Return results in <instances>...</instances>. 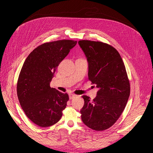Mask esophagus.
<instances>
[{
    "label": "esophagus",
    "mask_w": 153,
    "mask_h": 153,
    "mask_svg": "<svg viewBox=\"0 0 153 153\" xmlns=\"http://www.w3.org/2000/svg\"><path fill=\"white\" fill-rule=\"evenodd\" d=\"M76 94H69V99H72V98H74L75 97H76Z\"/></svg>",
    "instance_id": "1"
}]
</instances>
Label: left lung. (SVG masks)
<instances>
[{
	"mask_svg": "<svg viewBox=\"0 0 153 153\" xmlns=\"http://www.w3.org/2000/svg\"><path fill=\"white\" fill-rule=\"evenodd\" d=\"M78 43L88 62V79L98 88L92 100L86 95L82 97V120L94 130H105L120 118L129 97L125 65L119 52L107 43L87 40Z\"/></svg>",
	"mask_w": 153,
	"mask_h": 153,
	"instance_id": "1",
	"label": "left lung"
}]
</instances>
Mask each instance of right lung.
<instances>
[{
  "label": "right lung",
  "mask_w": 153,
  "mask_h": 153,
  "mask_svg": "<svg viewBox=\"0 0 153 153\" xmlns=\"http://www.w3.org/2000/svg\"><path fill=\"white\" fill-rule=\"evenodd\" d=\"M77 41L60 40L44 43L31 52L25 59L17 84V97L27 117L45 128L60 120L69 96L53 88L50 82L59 63Z\"/></svg>",
  "instance_id": "1"
}]
</instances>
